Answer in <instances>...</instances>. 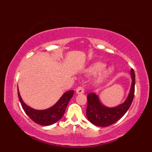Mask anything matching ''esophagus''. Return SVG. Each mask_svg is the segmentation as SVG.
<instances>
[{
  "instance_id": "esophagus-1",
  "label": "esophagus",
  "mask_w": 152,
  "mask_h": 152,
  "mask_svg": "<svg viewBox=\"0 0 152 152\" xmlns=\"http://www.w3.org/2000/svg\"><path fill=\"white\" fill-rule=\"evenodd\" d=\"M76 92L77 94H83V93H84V89H83L82 87H78V88L76 89Z\"/></svg>"
}]
</instances>
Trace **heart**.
Listing matches in <instances>:
<instances>
[{
	"instance_id": "obj_1",
	"label": "heart",
	"mask_w": 152,
	"mask_h": 152,
	"mask_svg": "<svg viewBox=\"0 0 152 152\" xmlns=\"http://www.w3.org/2000/svg\"><path fill=\"white\" fill-rule=\"evenodd\" d=\"M105 66L106 65L104 63L97 61V62L91 64L86 70V73L88 75H95V74L99 73L95 82L97 84H101L114 71L113 67H108L106 69H104Z\"/></svg>"
}]
</instances>
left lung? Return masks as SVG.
Returning <instances> with one entry per match:
<instances>
[{
    "mask_svg": "<svg viewBox=\"0 0 152 152\" xmlns=\"http://www.w3.org/2000/svg\"><path fill=\"white\" fill-rule=\"evenodd\" d=\"M131 76L132 82L127 98L124 103L115 107L110 108L102 104L99 96L95 93L88 94L86 116L91 124L99 127H107L118 121L127 112L134 94L135 75L133 69L131 70Z\"/></svg>",
    "mask_w": 152,
    "mask_h": 152,
    "instance_id": "left-lung-1",
    "label": "left lung"
}]
</instances>
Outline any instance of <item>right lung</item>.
<instances>
[{"label":"right lung","mask_w":152,"mask_h":152,"mask_svg":"<svg viewBox=\"0 0 152 152\" xmlns=\"http://www.w3.org/2000/svg\"><path fill=\"white\" fill-rule=\"evenodd\" d=\"M18 94L22 108L28 117L38 124L48 126L57 122L63 117L66 106L74 95V91L70 90L65 92L53 106L45 110L32 108L23 101L18 89Z\"/></svg>","instance_id":"right-lung-1"}]
</instances>
